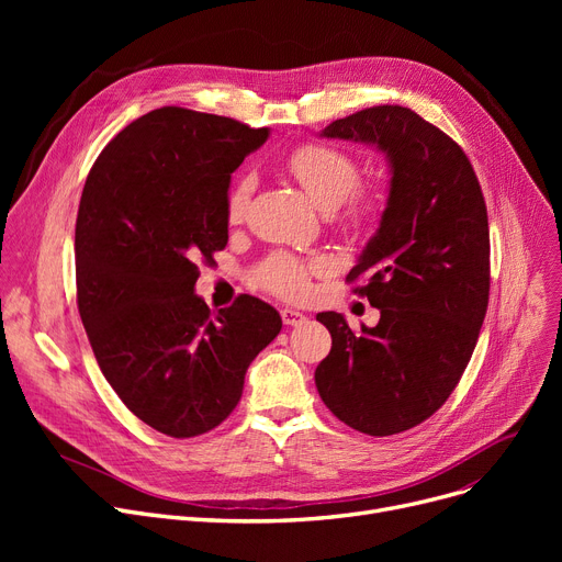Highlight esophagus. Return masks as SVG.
I'll list each match as a JSON object with an SVG mask.
<instances>
[{
  "mask_svg": "<svg viewBox=\"0 0 562 562\" xmlns=\"http://www.w3.org/2000/svg\"><path fill=\"white\" fill-rule=\"evenodd\" d=\"M280 314H282L284 326H303V323L307 321V316L299 310H282Z\"/></svg>",
  "mask_w": 562,
  "mask_h": 562,
  "instance_id": "34e87169",
  "label": "esophagus"
}]
</instances>
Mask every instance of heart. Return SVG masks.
Wrapping results in <instances>:
<instances>
[{
	"instance_id": "heart-1",
	"label": "heart",
	"mask_w": 562,
	"mask_h": 562,
	"mask_svg": "<svg viewBox=\"0 0 562 562\" xmlns=\"http://www.w3.org/2000/svg\"><path fill=\"white\" fill-rule=\"evenodd\" d=\"M284 170L296 180V184L307 193V198L318 204L321 210H337L339 204H348L350 221H369L380 206L378 195L358 193L360 166L350 155L337 150L330 145L307 143L293 150L284 159ZM252 193V177H241L227 195V218L229 223H239L246 214V206ZM321 269V261H303L296 255L276 252L266 259L259 271L257 282L282 299H301L307 291L310 271Z\"/></svg>"
}]
</instances>
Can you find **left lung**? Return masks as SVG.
I'll return each instance as SVG.
<instances>
[{"label":"left lung","instance_id":"8db88e82","mask_svg":"<svg viewBox=\"0 0 562 562\" xmlns=\"http://www.w3.org/2000/svg\"><path fill=\"white\" fill-rule=\"evenodd\" d=\"M326 138L373 145L390 164V195L348 282L380 310L352 330L321 312L330 356L316 390L346 426L373 437L415 428L445 405L464 373L487 312L490 227L479 177L462 147L407 106L339 117Z\"/></svg>","mask_w":562,"mask_h":562}]
</instances>
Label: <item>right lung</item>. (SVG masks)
<instances>
[{"instance_id":"right-lung-1","label":"right lung","mask_w":562,"mask_h":562,"mask_svg":"<svg viewBox=\"0 0 562 562\" xmlns=\"http://www.w3.org/2000/svg\"><path fill=\"white\" fill-rule=\"evenodd\" d=\"M266 138L269 127L164 106L117 134L86 177L81 323L113 392L177 439L229 417L250 362L282 330L278 310L248 293L216 316L195 296L198 263L227 246L232 172Z\"/></svg>"}]
</instances>
